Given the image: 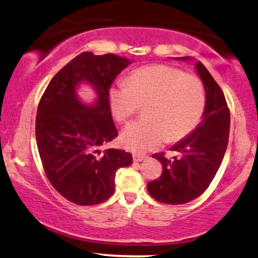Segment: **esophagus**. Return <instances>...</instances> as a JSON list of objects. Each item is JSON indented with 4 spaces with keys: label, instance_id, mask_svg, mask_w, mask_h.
<instances>
[{
    "label": "esophagus",
    "instance_id": "1",
    "mask_svg": "<svg viewBox=\"0 0 258 258\" xmlns=\"http://www.w3.org/2000/svg\"><path fill=\"white\" fill-rule=\"evenodd\" d=\"M147 159V156H144V155H139V154H133V161L135 162H141V161Z\"/></svg>",
    "mask_w": 258,
    "mask_h": 258
}]
</instances>
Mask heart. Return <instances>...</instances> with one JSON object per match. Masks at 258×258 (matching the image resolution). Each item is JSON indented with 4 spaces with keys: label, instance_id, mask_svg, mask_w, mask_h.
<instances>
[{
    "label": "heart",
    "instance_id": "obj_1",
    "mask_svg": "<svg viewBox=\"0 0 258 258\" xmlns=\"http://www.w3.org/2000/svg\"><path fill=\"white\" fill-rule=\"evenodd\" d=\"M114 119L125 122L147 105L145 120L133 121L121 133V143L135 153L155 150L162 143L179 142L196 128L206 108L202 80L179 68L155 64L139 68L127 84L108 94Z\"/></svg>",
    "mask_w": 258,
    "mask_h": 258
}]
</instances>
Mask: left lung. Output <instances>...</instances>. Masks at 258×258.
<instances>
[{"instance_id":"obj_1","label":"left lung","mask_w":258,"mask_h":258,"mask_svg":"<svg viewBox=\"0 0 258 258\" xmlns=\"http://www.w3.org/2000/svg\"><path fill=\"white\" fill-rule=\"evenodd\" d=\"M196 70L206 89L203 120L170 148L178 157L168 160L164 153L153 155L162 163V174L149 182L148 192L160 203L184 204L200 197L213 181L227 149L231 115L225 95L202 62H197Z\"/></svg>"}]
</instances>
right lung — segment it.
I'll return each instance as SVG.
<instances>
[{
    "label": "right lung",
    "instance_id": "obj_1",
    "mask_svg": "<svg viewBox=\"0 0 258 258\" xmlns=\"http://www.w3.org/2000/svg\"><path fill=\"white\" fill-rule=\"evenodd\" d=\"M131 61L114 54L85 51L55 74L40 97L36 141L46 178L62 197L78 206H95L114 194L115 173L132 163L119 149L98 150L117 137L108 94L111 83ZM82 81L98 92L94 106L76 97Z\"/></svg>",
    "mask_w": 258,
    "mask_h": 258
}]
</instances>
